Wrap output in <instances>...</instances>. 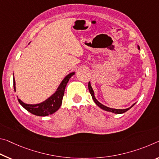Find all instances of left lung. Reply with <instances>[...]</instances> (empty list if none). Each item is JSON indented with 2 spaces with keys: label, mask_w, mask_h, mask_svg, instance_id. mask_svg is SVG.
Instances as JSON below:
<instances>
[{
  "label": "left lung",
  "mask_w": 159,
  "mask_h": 159,
  "mask_svg": "<svg viewBox=\"0 0 159 159\" xmlns=\"http://www.w3.org/2000/svg\"><path fill=\"white\" fill-rule=\"evenodd\" d=\"M137 47H138V49L139 50L140 49L139 46H137ZM89 92L90 93V95H91L93 100H94V102H95V104H96L98 107L101 108V109H102L103 110H105V111L113 112V113H115V114H122V113H125V112H127V110H129L130 108H132L135 105V103H134V104H133L132 106L129 107H128V108H126V109H115V108H110L109 107H107V106H105V105H102V103H100L96 99V98H95V93H94V91H93V90L92 89L91 85H90V82L89 83Z\"/></svg>",
  "instance_id": "left-lung-1"
}]
</instances>
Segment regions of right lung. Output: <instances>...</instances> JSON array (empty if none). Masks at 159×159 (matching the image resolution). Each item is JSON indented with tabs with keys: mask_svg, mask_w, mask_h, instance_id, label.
Instances as JSON below:
<instances>
[{
	"mask_svg": "<svg viewBox=\"0 0 159 159\" xmlns=\"http://www.w3.org/2000/svg\"><path fill=\"white\" fill-rule=\"evenodd\" d=\"M75 74V72H71L66 75L64 79L62 80V81L60 83L55 93H53L51 96L48 98L44 101L38 103V104H27V103L22 102L20 99H18V102L25 110L34 115L45 117V116L52 115L57 111L59 109V107H61L62 104L63 96L64 95L65 88H66L67 83L69 82V79ZM13 87L14 90L16 91V80H15L14 77Z\"/></svg>",
	"mask_w": 159,
	"mask_h": 159,
	"instance_id": "obj_1",
	"label": "right lung"
}]
</instances>
